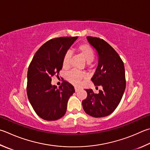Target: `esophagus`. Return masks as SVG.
I'll list each match as a JSON object with an SVG mask.
<instances>
[{
	"label": "esophagus",
	"instance_id": "esophagus-1",
	"mask_svg": "<svg viewBox=\"0 0 150 150\" xmlns=\"http://www.w3.org/2000/svg\"><path fill=\"white\" fill-rule=\"evenodd\" d=\"M79 87H77V86H75V92H78L79 91Z\"/></svg>",
	"mask_w": 150,
	"mask_h": 150
}]
</instances>
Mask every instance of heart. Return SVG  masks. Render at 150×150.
Segmentation results:
<instances>
[{
  "label": "heart",
  "mask_w": 150,
  "mask_h": 150,
  "mask_svg": "<svg viewBox=\"0 0 150 150\" xmlns=\"http://www.w3.org/2000/svg\"><path fill=\"white\" fill-rule=\"evenodd\" d=\"M77 50L79 54L83 58L86 59L88 63H91L94 60V53L91 46L86 44L81 45L78 47ZM70 58L71 55L69 52H67L63 58L62 60V66L65 69H67L69 67L70 64ZM85 77V75L83 73L79 72L77 71H71L66 76L67 79L71 83L75 85H79L80 84L81 81Z\"/></svg>",
  "instance_id": "obj_1"
}]
</instances>
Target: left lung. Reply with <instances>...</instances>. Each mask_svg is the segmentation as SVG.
I'll list each match as a JSON object with an SVG mask.
<instances>
[{
    "mask_svg": "<svg viewBox=\"0 0 150 150\" xmlns=\"http://www.w3.org/2000/svg\"><path fill=\"white\" fill-rule=\"evenodd\" d=\"M98 55V66L91 81L102 86L98 94L86 89L87 97L82 102L84 111L94 117H103L113 112L123 96L126 81L124 64L117 52L103 39L87 37Z\"/></svg>",
    "mask_w": 150,
    "mask_h": 150,
    "instance_id": "8db88e82",
    "label": "left lung"
}]
</instances>
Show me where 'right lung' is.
<instances>
[{
	"instance_id": "1",
	"label": "right lung",
	"mask_w": 150,
	"mask_h": 150,
	"mask_svg": "<svg viewBox=\"0 0 150 150\" xmlns=\"http://www.w3.org/2000/svg\"><path fill=\"white\" fill-rule=\"evenodd\" d=\"M77 37H59L48 40L33 58L28 71L27 93L35 112L46 121L62 117L68 100L75 92L72 84L64 81L59 88L51 83V77L59 74L62 60Z\"/></svg>"
}]
</instances>
